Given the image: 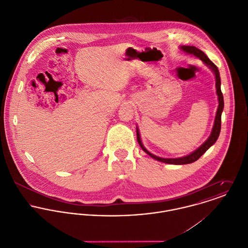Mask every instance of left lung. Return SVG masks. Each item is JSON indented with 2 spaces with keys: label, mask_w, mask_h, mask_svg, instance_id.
<instances>
[{
  "label": "left lung",
  "mask_w": 248,
  "mask_h": 248,
  "mask_svg": "<svg viewBox=\"0 0 248 248\" xmlns=\"http://www.w3.org/2000/svg\"><path fill=\"white\" fill-rule=\"evenodd\" d=\"M180 49L182 51H184L187 54H191L194 55L196 57H198L199 59H201L204 65H206L211 71H213L214 75H215V79H216V90H217V100H218V106L216 112V117H215V121H214V126L212 128V132L209 136V138L207 139V140L204 142L202 146H200L197 150H195L194 152H192L191 154L185 155V156H181V157H177V158H163V157H159L157 155H155L154 154L150 153L143 145L140 139V130L139 127H137V138H138V141L140 143L142 150L149 155L152 158L158 160L160 162H164L167 164H176V165H183V164H189L192 162L197 161L212 145L215 144V142L217 141L219 133H220V121H221V113L223 110V95L221 93V90H220V77H219V72L217 68L216 65H214V63L211 62V60L205 55L204 52H202L201 49L197 48L196 46H179Z\"/></svg>",
  "instance_id": "8db88e82"
}]
</instances>
